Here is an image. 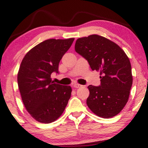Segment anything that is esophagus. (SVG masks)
I'll use <instances>...</instances> for the list:
<instances>
[{"instance_id": "obj_1", "label": "esophagus", "mask_w": 148, "mask_h": 148, "mask_svg": "<svg viewBox=\"0 0 148 148\" xmlns=\"http://www.w3.org/2000/svg\"><path fill=\"white\" fill-rule=\"evenodd\" d=\"M81 86H82V85H81V84H74V88H80V87H81Z\"/></svg>"}]
</instances>
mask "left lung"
Returning <instances> with one entry per match:
<instances>
[{"label": "left lung", "mask_w": 148, "mask_h": 148, "mask_svg": "<svg viewBox=\"0 0 148 148\" xmlns=\"http://www.w3.org/2000/svg\"><path fill=\"white\" fill-rule=\"evenodd\" d=\"M75 51L101 74L99 86H88V107L99 117L115 116L127 103L133 84L129 58L119 45L97 34L77 39Z\"/></svg>", "instance_id": "8db88e82"}]
</instances>
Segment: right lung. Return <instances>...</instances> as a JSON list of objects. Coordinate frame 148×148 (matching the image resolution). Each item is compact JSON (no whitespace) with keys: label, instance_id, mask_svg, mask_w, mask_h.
<instances>
[{"label":"right lung","instance_id":"add662e5","mask_svg":"<svg viewBox=\"0 0 148 148\" xmlns=\"http://www.w3.org/2000/svg\"><path fill=\"white\" fill-rule=\"evenodd\" d=\"M74 40L43 41L29 51L21 63L17 83L21 99L31 116L40 123L56 121L71 97V86L53 83L51 75L59 74V63Z\"/></svg>","mask_w":148,"mask_h":148}]
</instances>
